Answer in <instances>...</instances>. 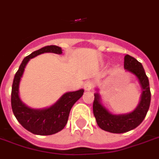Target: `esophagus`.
<instances>
[{"instance_id":"1","label":"esophagus","mask_w":159,"mask_h":159,"mask_svg":"<svg viewBox=\"0 0 159 159\" xmlns=\"http://www.w3.org/2000/svg\"><path fill=\"white\" fill-rule=\"evenodd\" d=\"M84 89L85 91H91L92 89V83L91 81H86L84 84Z\"/></svg>"}]
</instances>
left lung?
<instances>
[{
	"mask_svg": "<svg viewBox=\"0 0 159 159\" xmlns=\"http://www.w3.org/2000/svg\"><path fill=\"white\" fill-rule=\"evenodd\" d=\"M124 66L127 71L130 72L138 79L142 89L141 101L133 112L126 114H112L102 104L99 93L94 94L93 113L97 125L105 131L116 134L129 131L140 125L148 113L151 102L149 80L141 62L131 56L125 55Z\"/></svg>",
	"mask_w": 159,
	"mask_h": 159,
	"instance_id": "1",
	"label": "left lung"
}]
</instances>
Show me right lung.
Returning <instances> with one entry per match:
<instances>
[{
    "label": "right lung",
    "instance_id": "obj_1",
    "mask_svg": "<svg viewBox=\"0 0 159 159\" xmlns=\"http://www.w3.org/2000/svg\"><path fill=\"white\" fill-rule=\"evenodd\" d=\"M45 52L62 54V52L59 46H47L24 57L13 79L11 96V109L17 120L27 130L34 135H53L62 130L68 122L72 107L84 93L83 89L67 92L52 106L43 109L30 108L21 101L18 95V88L24 68L31 58Z\"/></svg>",
    "mask_w": 159,
    "mask_h": 159
}]
</instances>
